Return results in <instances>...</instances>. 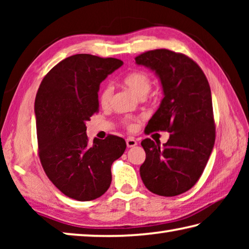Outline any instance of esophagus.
<instances>
[{
    "label": "esophagus",
    "instance_id": "34e87169",
    "mask_svg": "<svg viewBox=\"0 0 249 249\" xmlns=\"http://www.w3.org/2000/svg\"><path fill=\"white\" fill-rule=\"evenodd\" d=\"M126 145H127L128 148H130V147H134L137 145V141L134 140L133 137H128L127 140H126Z\"/></svg>",
    "mask_w": 249,
    "mask_h": 249
}]
</instances>
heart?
Segmentation results:
<instances>
[{
	"label": "heart",
	"mask_w": 249,
	"mask_h": 249,
	"mask_svg": "<svg viewBox=\"0 0 249 249\" xmlns=\"http://www.w3.org/2000/svg\"><path fill=\"white\" fill-rule=\"evenodd\" d=\"M123 83L126 87H128L135 94L144 98L145 95L148 94V92L151 89V80L150 75L142 70H135L125 75L123 78ZM113 96V88L111 84H105L100 91L99 94V102L103 107H107L111 104ZM125 123L127 126H132L130 121L128 119L125 120Z\"/></svg>",
	"instance_id": "b5f03b06"
}]
</instances>
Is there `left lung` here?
<instances>
[{
    "label": "left lung",
    "mask_w": 249,
    "mask_h": 249,
    "mask_svg": "<svg viewBox=\"0 0 249 249\" xmlns=\"http://www.w3.org/2000/svg\"><path fill=\"white\" fill-rule=\"evenodd\" d=\"M135 61L155 71L165 95L146 126L147 134L170 133L162 146L150 138L142 142L146 153L142 180L155 195L179 196L200 179L215 142L210 84L199 65L183 53L155 49Z\"/></svg>",
    "instance_id": "obj_1"
}]
</instances>
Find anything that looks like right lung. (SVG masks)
Here are the masks:
<instances>
[{"instance_id": "right-lung-1", "label": "right lung", "mask_w": 249, "mask_h": 249, "mask_svg": "<svg viewBox=\"0 0 249 249\" xmlns=\"http://www.w3.org/2000/svg\"><path fill=\"white\" fill-rule=\"evenodd\" d=\"M123 61L78 53L59 62L41 81L35 99L38 155L49 180L65 196L91 201L107 191L111 167L126 149L119 136L89 144L86 122L99 112L98 91Z\"/></svg>"}]
</instances>
